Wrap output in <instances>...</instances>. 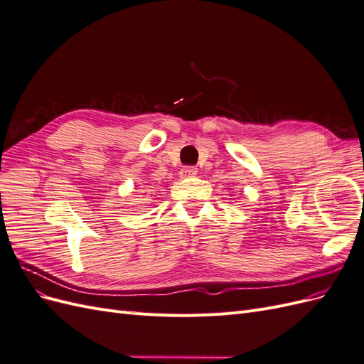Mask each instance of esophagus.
I'll return each instance as SVG.
<instances>
[{"instance_id":"1","label":"esophagus","mask_w":364,"mask_h":364,"mask_svg":"<svg viewBox=\"0 0 364 364\" xmlns=\"http://www.w3.org/2000/svg\"><path fill=\"white\" fill-rule=\"evenodd\" d=\"M179 174H181L182 179L194 178V176L197 174V168H194V167H183V168L179 171Z\"/></svg>"}]
</instances>
